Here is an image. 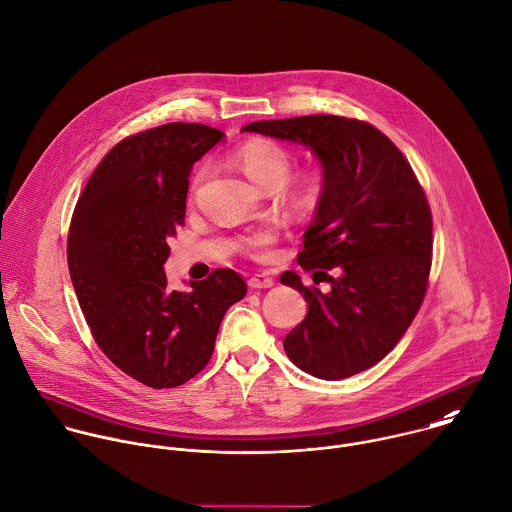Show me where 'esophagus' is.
<instances>
[{"mask_svg":"<svg viewBox=\"0 0 512 512\" xmlns=\"http://www.w3.org/2000/svg\"><path fill=\"white\" fill-rule=\"evenodd\" d=\"M248 286L254 288V290L272 288V286H274V278H270L268 274H254V276L248 280Z\"/></svg>","mask_w":512,"mask_h":512,"instance_id":"esophagus-1","label":"esophagus"}]
</instances>
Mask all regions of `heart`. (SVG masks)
Masks as SVG:
<instances>
[{"instance_id":"heart-1","label":"heart","mask_w":512,"mask_h":512,"mask_svg":"<svg viewBox=\"0 0 512 512\" xmlns=\"http://www.w3.org/2000/svg\"><path fill=\"white\" fill-rule=\"evenodd\" d=\"M236 161L252 182H256L258 186L268 188V190H272L284 182L286 174L290 171V163H292L290 153L270 141L246 143L238 151ZM284 198L294 208H306L316 198L314 180L304 178L300 182L290 184L284 190ZM268 240H270V234H258L248 244L252 248H260V246L268 244Z\"/></svg>"}]
</instances>
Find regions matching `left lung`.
Instances as JSON below:
<instances>
[{"mask_svg":"<svg viewBox=\"0 0 512 512\" xmlns=\"http://www.w3.org/2000/svg\"><path fill=\"white\" fill-rule=\"evenodd\" d=\"M244 133L298 143L322 165V194L298 264L288 270L308 314L284 340L294 365L336 381L381 361L411 326L427 292L433 220L401 151L375 127L336 115L256 121ZM333 274L330 275L329 272Z\"/></svg>","mask_w":512,"mask_h":512,"instance_id":"obj_1","label":"left lung"}]
</instances>
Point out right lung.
I'll list each match as a JSON object with an SVG mask.
<instances>
[{
	"mask_svg": "<svg viewBox=\"0 0 512 512\" xmlns=\"http://www.w3.org/2000/svg\"><path fill=\"white\" fill-rule=\"evenodd\" d=\"M224 133L169 123L123 139L77 200L67 262L103 353L133 379L169 389L208 363L226 310L246 296L240 274L214 270L169 290V238L184 222L188 176Z\"/></svg>",
	"mask_w": 512,
	"mask_h": 512,
	"instance_id": "obj_1",
	"label": "right lung"
}]
</instances>
